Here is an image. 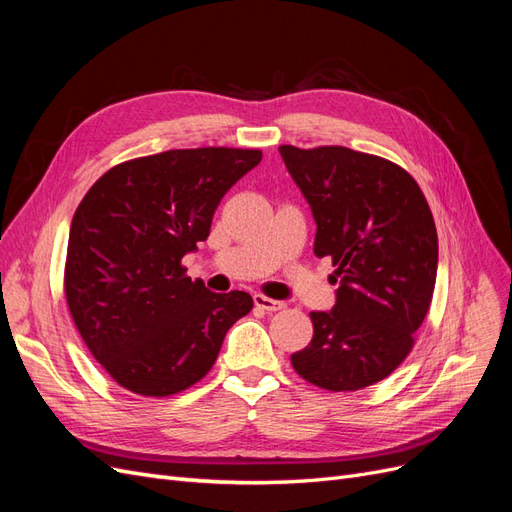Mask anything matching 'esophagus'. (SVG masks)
<instances>
[{"mask_svg":"<svg viewBox=\"0 0 512 512\" xmlns=\"http://www.w3.org/2000/svg\"><path fill=\"white\" fill-rule=\"evenodd\" d=\"M254 305L265 309V312H280V309L286 307L284 301H275V299H269L265 297V294H254Z\"/></svg>","mask_w":512,"mask_h":512,"instance_id":"esophagus-1","label":"esophagus"}]
</instances>
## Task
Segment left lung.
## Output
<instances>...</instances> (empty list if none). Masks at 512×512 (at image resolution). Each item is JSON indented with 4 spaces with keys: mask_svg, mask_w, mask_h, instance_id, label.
Returning a JSON list of instances; mask_svg holds the SVG:
<instances>
[{
    "mask_svg": "<svg viewBox=\"0 0 512 512\" xmlns=\"http://www.w3.org/2000/svg\"><path fill=\"white\" fill-rule=\"evenodd\" d=\"M312 207L314 254L339 280L331 312H312L314 337L290 356L327 391H359L391 376L414 346L433 297L438 232L418 183L395 162L348 147H280Z\"/></svg>",
    "mask_w": 512,
    "mask_h": 512,
    "instance_id": "8db88e82",
    "label": "left lung"
}]
</instances>
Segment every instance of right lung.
<instances>
[{
    "label": "right lung",
    "mask_w": 512,
    "mask_h": 512,
    "mask_svg": "<svg viewBox=\"0 0 512 512\" xmlns=\"http://www.w3.org/2000/svg\"><path fill=\"white\" fill-rule=\"evenodd\" d=\"M260 160V149H170L106 170L81 200L64 290L83 342L123 389H190L250 314V294L207 290L181 258L209 237L222 196Z\"/></svg>",
    "instance_id": "obj_1"
}]
</instances>
